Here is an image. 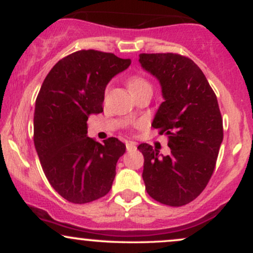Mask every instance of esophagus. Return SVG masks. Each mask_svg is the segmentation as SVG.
Instances as JSON below:
<instances>
[{
    "label": "esophagus",
    "instance_id": "esophagus-1",
    "mask_svg": "<svg viewBox=\"0 0 253 253\" xmlns=\"http://www.w3.org/2000/svg\"><path fill=\"white\" fill-rule=\"evenodd\" d=\"M126 149L127 151H135L136 150V145L133 141H126Z\"/></svg>",
    "mask_w": 253,
    "mask_h": 253
}]
</instances>
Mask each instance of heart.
<instances>
[{
	"label": "heart",
	"instance_id": "obj_1",
	"mask_svg": "<svg viewBox=\"0 0 253 253\" xmlns=\"http://www.w3.org/2000/svg\"><path fill=\"white\" fill-rule=\"evenodd\" d=\"M127 84H128V88L130 91L133 92V95H135L136 92L141 91V90L151 88V84L146 78L140 76V75H132L127 80Z\"/></svg>",
	"mask_w": 253,
	"mask_h": 253
}]
</instances>
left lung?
Listing matches in <instances>:
<instances>
[{"label":"left lung","instance_id":"obj_1","mask_svg":"<svg viewBox=\"0 0 253 253\" xmlns=\"http://www.w3.org/2000/svg\"><path fill=\"white\" fill-rule=\"evenodd\" d=\"M139 57L162 85L164 102L152 127L168 135L171 149L161 157L149 144L138 146L144 156L145 189L156 201L181 207L202 193L215 169L223 138L216 95L190 58L170 52Z\"/></svg>","mask_w":253,"mask_h":253}]
</instances>
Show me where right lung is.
Wrapping results in <instances>:
<instances>
[{
	"label": "right lung",
	"mask_w": 253,
	"mask_h": 253,
	"mask_svg": "<svg viewBox=\"0 0 253 253\" xmlns=\"http://www.w3.org/2000/svg\"><path fill=\"white\" fill-rule=\"evenodd\" d=\"M130 59L81 50L60 59L43 80L34 110V145L46 178L69 202L88 203L109 193L126 146L86 136L89 115L103 112L104 89Z\"/></svg>",
	"instance_id": "add662e5"
}]
</instances>
